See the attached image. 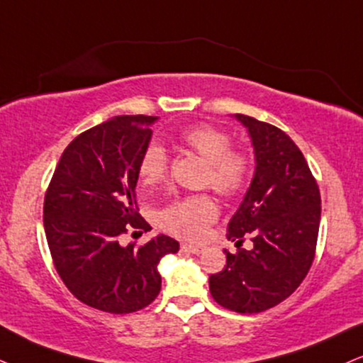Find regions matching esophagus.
I'll list each match as a JSON object with an SVG mask.
<instances>
[{
    "instance_id": "1",
    "label": "esophagus",
    "mask_w": 363,
    "mask_h": 363,
    "mask_svg": "<svg viewBox=\"0 0 363 363\" xmlns=\"http://www.w3.org/2000/svg\"><path fill=\"white\" fill-rule=\"evenodd\" d=\"M182 249L185 252H191V254H200L203 252V245H196V244H189V242H183Z\"/></svg>"
}]
</instances>
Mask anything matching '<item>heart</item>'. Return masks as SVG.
<instances>
[{
	"instance_id": "heart-1",
	"label": "heart",
	"mask_w": 363,
	"mask_h": 363,
	"mask_svg": "<svg viewBox=\"0 0 363 363\" xmlns=\"http://www.w3.org/2000/svg\"><path fill=\"white\" fill-rule=\"evenodd\" d=\"M178 140L183 146L207 161L203 183L222 196H235L247 189L252 177V156L242 147H232L230 136L223 129L207 123L182 129ZM138 173L143 186H155L167 180L168 155L160 145L143 151ZM218 217V207L210 195H190L173 200L158 212L163 230L186 239H199Z\"/></svg>"
}]
</instances>
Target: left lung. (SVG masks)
Returning a JSON list of instances; mask_svg holds the SVG:
<instances>
[{"instance_id":"obj_1","label":"left lung","mask_w":363,"mask_h":363,"mask_svg":"<svg viewBox=\"0 0 363 363\" xmlns=\"http://www.w3.org/2000/svg\"><path fill=\"white\" fill-rule=\"evenodd\" d=\"M256 153V173L244 202L230 218L227 266L208 288L218 305L235 313H261L279 305L303 283L318 240L321 196L305 156L293 140L269 123L244 114ZM245 236L255 249L240 250Z\"/></svg>"}]
</instances>
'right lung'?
Wrapping results in <instances>:
<instances>
[{"instance_id":"1","label":"right lung","mask_w":363,"mask_h":363,"mask_svg":"<svg viewBox=\"0 0 363 363\" xmlns=\"http://www.w3.org/2000/svg\"><path fill=\"white\" fill-rule=\"evenodd\" d=\"M155 116H118L80 133L65 147L45 194L43 225L53 266L79 301L126 315L160 294V259L178 252L168 235L119 244L129 230H151L138 213V164ZM136 234V232H133Z\"/></svg>"}]
</instances>
